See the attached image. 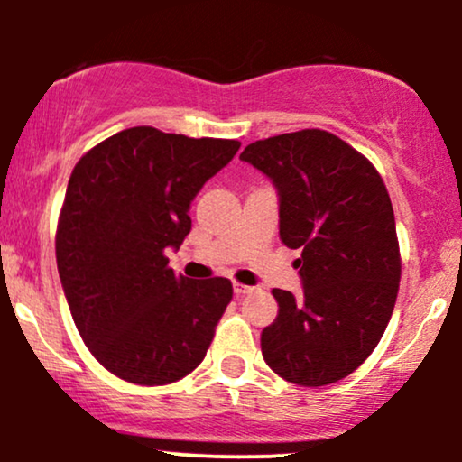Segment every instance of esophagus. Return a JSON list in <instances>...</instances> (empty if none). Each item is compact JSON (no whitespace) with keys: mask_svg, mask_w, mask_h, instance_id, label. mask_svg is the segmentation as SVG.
Instances as JSON below:
<instances>
[{"mask_svg":"<svg viewBox=\"0 0 462 462\" xmlns=\"http://www.w3.org/2000/svg\"><path fill=\"white\" fill-rule=\"evenodd\" d=\"M252 291H254V286L235 282V293H236V295H247V293H252Z\"/></svg>","mask_w":462,"mask_h":462,"instance_id":"34e87169","label":"esophagus"}]
</instances>
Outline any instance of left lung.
Returning <instances> with one entry per match:
<instances>
[{
	"label": "left lung",
	"instance_id": "8db88e82",
	"mask_svg": "<svg viewBox=\"0 0 462 462\" xmlns=\"http://www.w3.org/2000/svg\"><path fill=\"white\" fill-rule=\"evenodd\" d=\"M241 161L273 180L280 238L300 249L304 298L273 289L280 310L261 334L264 363L300 386H323L358 369L393 315L402 256L383 176L326 130H300L247 145Z\"/></svg>",
	"mask_w": 462,
	"mask_h": 462
}]
</instances>
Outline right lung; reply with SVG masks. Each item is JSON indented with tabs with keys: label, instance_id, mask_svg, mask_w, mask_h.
Returning a JSON list of instances; mask_svg holds the SVG:
<instances>
[{
	"label": "right lung",
	"instance_id": "add662e5",
	"mask_svg": "<svg viewBox=\"0 0 462 462\" xmlns=\"http://www.w3.org/2000/svg\"><path fill=\"white\" fill-rule=\"evenodd\" d=\"M238 147L136 125L73 167L56 227L58 273L84 346L116 378L176 383L208 352L232 282L176 275L164 249L182 245L190 201Z\"/></svg>",
	"mask_w": 462,
	"mask_h": 462
}]
</instances>
